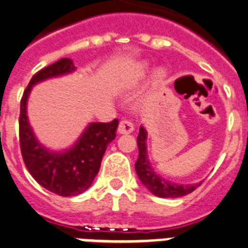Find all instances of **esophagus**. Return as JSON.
I'll return each mask as SVG.
<instances>
[{
    "label": "esophagus",
    "instance_id": "34e87169",
    "mask_svg": "<svg viewBox=\"0 0 248 248\" xmlns=\"http://www.w3.org/2000/svg\"><path fill=\"white\" fill-rule=\"evenodd\" d=\"M134 131V124L130 120H126V118H122L118 124V132L120 134H131Z\"/></svg>",
    "mask_w": 248,
    "mask_h": 248
}]
</instances>
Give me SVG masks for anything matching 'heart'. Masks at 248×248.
<instances>
[{"mask_svg": "<svg viewBox=\"0 0 248 248\" xmlns=\"http://www.w3.org/2000/svg\"><path fill=\"white\" fill-rule=\"evenodd\" d=\"M164 72L163 70H157V72H155V76H154V79H155V82H161L164 79Z\"/></svg>", "mask_w": 248, "mask_h": 248, "instance_id": "obj_1", "label": "heart"}]
</instances>
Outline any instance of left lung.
Wrapping results in <instances>:
<instances>
[{"label":"left lung","mask_w":248,"mask_h":248,"mask_svg":"<svg viewBox=\"0 0 248 248\" xmlns=\"http://www.w3.org/2000/svg\"><path fill=\"white\" fill-rule=\"evenodd\" d=\"M146 139L147 132L143 127H140V132L137 136V146H139V159L135 163L137 175L147 189L154 195L160 198H179L186 194H190L198 188L202 183H197L193 185H179L170 183L165 179L160 178L154 172L153 168L150 166V161L147 159L146 151Z\"/></svg>","instance_id":"1"}]
</instances>
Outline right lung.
Wrapping results in <instances>:
<instances>
[{
	"mask_svg": "<svg viewBox=\"0 0 248 248\" xmlns=\"http://www.w3.org/2000/svg\"><path fill=\"white\" fill-rule=\"evenodd\" d=\"M76 66L70 59H60L45 66L31 78L20 102V147L24 163L32 178L41 186L62 197H74L92 185L101 168L108 143L116 137L118 120L91 124L72 149L51 153L36 140L26 116V103L32 85L47 78L72 73Z\"/></svg>",
	"mask_w": 248,
	"mask_h": 248,
	"instance_id": "add662e5",
	"label": "right lung"
}]
</instances>
